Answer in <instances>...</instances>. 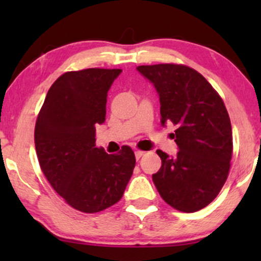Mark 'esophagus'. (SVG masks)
<instances>
[{
	"instance_id": "1",
	"label": "esophagus",
	"mask_w": 261,
	"mask_h": 261,
	"mask_svg": "<svg viewBox=\"0 0 261 261\" xmlns=\"http://www.w3.org/2000/svg\"><path fill=\"white\" fill-rule=\"evenodd\" d=\"M143 153H145L143 151H135V157H136V160H140V158L143 155Z\"/></svg>"
}]
</instances>
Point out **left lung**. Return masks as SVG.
Returning a JSON list of instances; mask_svg holds the SVG:
<instances>
[{
	"mask_svg": "<svg viewBox=\"0 0 261 261\" xmlns=\"http://www.w3.org/2000/svg\"><path fill=\"white\" fill-rule=\"evenodd\" d=\"M153 85L161 103V124L176 125L179 152L161 149V169L152 175L168 205L195 212L208 205L226 182L232 158V126L223 100L202 74L184 65L161 64L136 68Z\"/></svg>",
	"mask_w": 261,
	"mask_h": 261,
	"instance_id": "left-lung-1",
	"label": "left lung"
}]
</instances>
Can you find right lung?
<instances>
[{
	"label": "right lung",
	"mask_w": 261,
	"mask_h": 261,
	"mask_svg": "<svg viewBox=\"0 0 261 261\" xmlns=\"http://www.w3.org/2000/svg\"><path fill=\"white\" fill-rule=\"evenodd\" d=\"M120 73L118 68L64 73L50 87L35 124L44 175L68 205L86 214L118 202L136 163L128 146L118 154L95 146V126L106 121L108 91Z\"/></svg>",
	"instance_id": "right-lung-1"
}]
</instances>
